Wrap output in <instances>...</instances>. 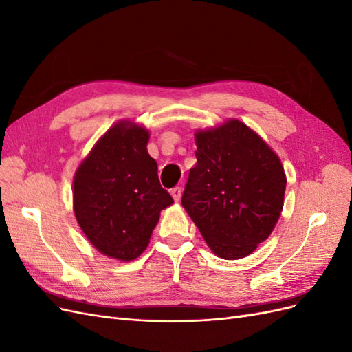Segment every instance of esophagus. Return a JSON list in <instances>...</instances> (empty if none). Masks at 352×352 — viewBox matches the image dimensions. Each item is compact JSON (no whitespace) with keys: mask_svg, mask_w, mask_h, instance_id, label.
I'll use <instances>...</instances> for the list:
<instances>
[{"mask_svg":"<svg viewBox=\"0 0 352 352\" xmlns=\"http://www.w3.org/2000/svg\"><path fill=\"white\" fill-rule=\"evenodd\" d=\"M170 194H172L173 199L177 202V201H180V197H182V188L176 186V188H173L172 190H170Z\"/></svg>","mask_w":352,"mask_h":352,"instance_id":"esophagus-1","label":"esophagus"}]
</instances>
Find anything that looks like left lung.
Masks as SVG:
<instances>
[{"label": "left lung", "instance_id": "1", "mask_svg": "<svg viewBox=\"0 0 352 352\" xmlns=\"http://www.w3.org/2000/svg\"><path fill=\"white\" fill-rule=\"evenodd\" d=\"M195 144L197 164L182 206L217 257H247L280 217L286 189L280 158L236 119L198 131Z\"/></svg>", "mask_w": 352, "mask_h": 352}]
</instances>
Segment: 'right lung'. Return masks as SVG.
I'll use <instances>...</instances> for the list:
<instances>
[{
    "label": "right lung",
    "instance_id": "add662e5",
    "mask_svg": "<svg viewBox=\"0 0 352 352\" xmlns=\"http://www.w3.org/2000/svg\"><path fill=\"white\" fill-rule=\"evenodd\" d=\"M150 132L129 120L111 126L73 179L74 216L85 236L107 257L132 261L145 251L160 212L173 204L162 188Z\"/></svg>",
    "mask_w": 352,
    "mask_h": 352
}]
</instances>
